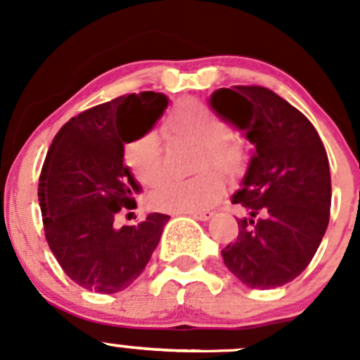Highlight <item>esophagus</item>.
<instances>
[{
	"label": "esophagus",
	"instance_id": "1",
	"mask_svg": "<svg viewBox=\"0 0 360 360\" xmlns=\"http://www.w3.org/2000/svg\"><path fill=\"white\" fill-rule=\"evenodd\" d=\"M184 214L193 216V218L200 219V221H207V219H211L212 216H214V212L212 211H186Z\"/></svg>",
	"mask_w": 360,
	"mask_h": 360
}]
</instances>
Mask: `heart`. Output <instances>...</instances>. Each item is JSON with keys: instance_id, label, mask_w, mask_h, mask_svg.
Listing matches in <instances>:
<instances>
[{"instance_id": "obj_1", "label": "heart", "mask_w": 360, "mask_h": 360, "mask_svg": "<svg viewBox=\"0 0 360 360\" xmlns=\"http://www.w3.org/2000/svg\"><path fill=\"white\" fill-rule=\"evenodd\" d=\"M165 128L173 135L200 144L203 149L202 165L209 162L225 171H232L245 157L240 135L225 128V120L207 104L186 101L167 117ZM124 162L141 184L151 186L164 173V155L155 133H142L124 148ZM224 176L214 167L193 178H165L151 193V203L164 211H196L209 207L224 193Z\"/></svg>"}]
</instances>
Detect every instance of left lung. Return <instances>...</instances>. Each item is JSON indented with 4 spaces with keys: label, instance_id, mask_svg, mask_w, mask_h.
Returning <instances> with one entry per match:
<instances>
[{
    "label": "left lung",
    "instance_id": "obj_1",
    "mask_svg": "<svg viewBox=\"0 0 360 360\" xmlns=\"http://www.w3.org/2000/svg\"><path fill=\"white\" fill-rule=\"evenodd\" d=\"M211 108L256 149L232 196L243 218L236 240L221 250L225 266L250 288L283 287L307 269L328 227L326 149L310 120L263 86L219 88Z\"/></svg>",
    "mask_w": 360,
    "mask_h": 360
}]
</instances>
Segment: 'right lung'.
I'll return each mask as SVG.
<instances>
[{
	"instance_id": "add662e5",
	"label": "right lung",
	"mask_w": 360,
	"mask_h": 360,
	"mask_svg": "<svg viewBox=\"0 0 360 360\" xmlns=\"http://www.w3.org/2000/svg\"><path fill=\"white\" fill-rule=\"evenodd\" d=\"M167 103L155 91L120 95L72 117L53 136L37 189L44 236L65 274L86 290L128 288L160 241L167 214L120 229L115 218L136 207L141 191L124 164V144L148 133Z\"/></svg>"
}]
</instances>
